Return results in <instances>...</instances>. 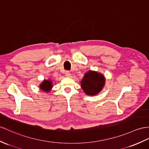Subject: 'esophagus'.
<instances>
[{
	"mask_svg": "<svg viewBox=\"0 0 149 149\" xmlns=\"http://www.w3.org/2000/svg\"><path fill=\"white\" fill-rule=\"evenodd\" d=\"M65 75H66V77H70V76H71L70 72L69 71H66V72H65Z\"/></svg>",
	"mask_w": 149,
	"mask_h": 149,
	"instance_id": "esophagus-1",
	"label": "esophagus"
}]
</instances>
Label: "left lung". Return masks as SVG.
Returning <instances> with one entry per match:
<instances>
[{"label":"left lung","mask_w":149,"mask_h":149,"mask_svg":"<svg viewBox=\"0 0 149 149\" xmlns=\"http://www.w3.org/2000/svg\"><path fill=\"white\" fill-rule=\"evenodd\" d=\"M105 78L102 74L89 71L85 74L81 81V86L86 95H95L102 90Z\"/></svg>","instance_id":"left-lung-1"}]
</instances>
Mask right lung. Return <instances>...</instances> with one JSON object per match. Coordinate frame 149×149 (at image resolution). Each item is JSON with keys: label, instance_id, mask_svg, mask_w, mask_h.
<instances>
[{"label": "right lung", "instance_id": "obj_1", "mask_svg": "<svg viewBox=\"0 0 149 149\" xmlns=\"http://www.w3.org/2000/svg\"><path fill=\"white\" fill-rule=\"evenodd\" d=\"M52 87V81L51 80H50V79H49V80H44L42 82V84L40 85V89L45 92H49Z\"/></svg>", "mask_w": 149, "mask_h": 149}]
</instances>
